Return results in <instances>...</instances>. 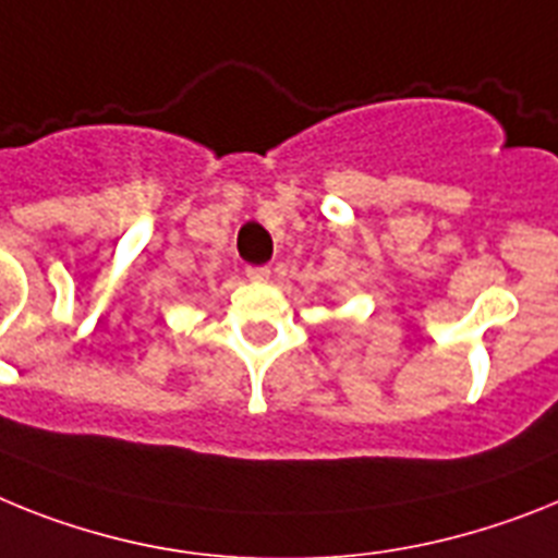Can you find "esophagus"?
Segmentation results:
<instances>
[{"label": "esophagus", "instance_id": "34e87169", "mask_svg": "<svg viewBox=\"0 0 558 558\" xmlns=\"http://www.w3.org/2000/svg\"><path fill=\"white\" fill-rule=\"evenodd\" d=\"M246 278L255 280V283H266V280L271 278V269L269 266H250V269H246Z\"/></svg>", "mask_w": 558, "mask_h": 558}]
</instances>
